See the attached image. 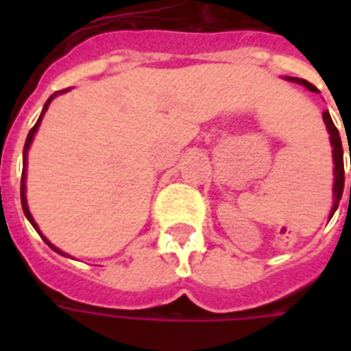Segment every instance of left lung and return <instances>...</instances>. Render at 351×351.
<instances>
[{"label":"left lung","mask_w":351,"mask_h":351,"mask_svg":"<svg viewBox=\"0 0 351 351\" xmlns=\"http://www.w3.org/2000/svg\"><path fill=\"white\" fill-rule=\"evenodd\" d=\"M284 80H288L291 84H299L302 87H306L308 90H313L315 93V85H311L310 82H306L302 78H295V76H282ZM322 120L326 123L328 134H330V143L333 147V206L330 209V219L333 217V213L337 211L339 202H341V197H343V189H344V158H343V142H341V134H339L337 127L333 123L330 112L324 111L322 112ZM346 129V127H344ZM348 134V132H346ZM350 164H351V153H350ZM350 198H351V186H350Z\"/></svg>","instance_id":"1"}]
</instances>
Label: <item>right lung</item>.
Returning <instances> with one entry per match:
<instances>
[{
	"label": "right lung",
	"instance_id": "add662e5",
	"mask_svg": "<svg viewBox=\"0 0 351 351\" xmlns=\"http://www.w3.org/2000/svg\"><path fill=\"white\" fill-rule=\"evenodd\" d=\"M67 90H71V89L58 90V93H54V95H52L51 98H49V100L45 101V106H43V111H41L40 118H38V121H36V125L32 127V129H30L29 136H27V142H25V147H23V171H21V208H23L25 217H27V220H29L30 224H32V228H34V230L38 231V233H40L41 239L45 240L47 244L51 245L52 250L56 251V253H60V255H63V256H69V255H67V253H65V251L58 250V247L54 244H51V240H47L45 237L41 234L40 228H38V224H36V220L32 219V215H30V211H29V204H27V195H25V193H27V184H25V182H27V156H29L30 143H32V140H34V136H36V132H38V129H40V123H41V120H43V117H45V112H47V109H49V106H51V101L54 100V98H56L58 95H63V93H67Z\"/></svg>",
	"mask_w": 351,
	"mask_h": 351
}]
</instances>
